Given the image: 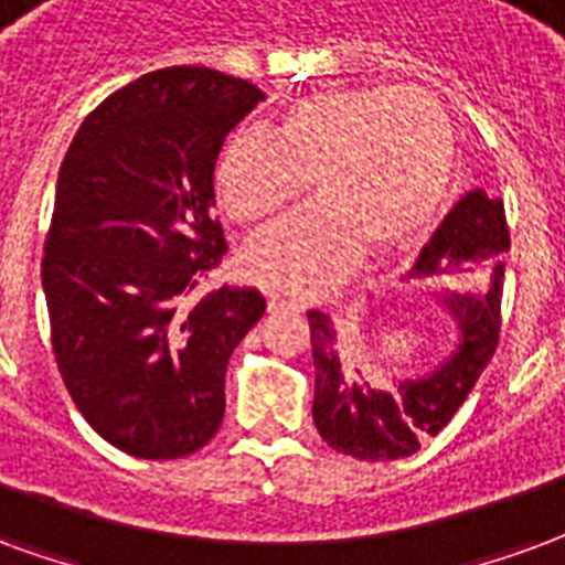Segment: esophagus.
<instances>
[{
	"label": "esophagus",
	"instance_id": "34e87169",
	"mask_svg": "<svg viewBox=\"0 0 565 565\" xmlns=\"http://www.w3.org/2000/svg\"><path fill=\"white\" fill-rule=\"evenodd\" d=\"M267 310H291V312H303L298 300L286 298V295H267Z\"/></svg>",
	"mask_w": 565,
	"mask_h": 565
}]
</instances>
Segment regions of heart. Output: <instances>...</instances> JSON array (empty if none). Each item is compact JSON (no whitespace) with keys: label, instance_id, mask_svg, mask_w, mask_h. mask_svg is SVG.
I'll return each instance as SVG.
<instances>
[{"label":"heart","instance_id":"1","mask_svg":"<svg viewBox=\"0 0 565 565\" xmlns=\"http://www.w3.org/2000/svg\"><path fill=\"white\" fill-rule=\"evenodd\" d=\"M455 129L427 93L364 86L298 98L274 141L237 131L216 162V192L234 222L253 225L303 192L316 204L243 246L241 267L262 286L322 295L358 265L361 246L409 249L446 207Z\"/></svg>","mask_w":565,"mask_h":565}]
</instances>
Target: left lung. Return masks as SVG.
<instances>
[{
	"label": "left lung",
	"mask_w": 565,
	"mask_h": 565,
	"mask_svg": "<svg viewBox=\"0 0 565 565\" xmlns=\"http://www.w3.org/2000/svg\"><path fill=\"white\" fill-rule=\"evenodd\" d=\"M509 225L500 198L472 189L448 210L424 246L409 279L469 288L484 295L439 291V307L455 319V349L434 370L394 385L358 382L340 364L331 316L310 310L312 422L333 451L358 460H401L415 455L463 406L481 370L500 343L502 258L509 253Z\"/></svg>",
	"instance_id": "1"
}]
</instances>
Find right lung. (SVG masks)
I'll return each mask as SVG.
<instances>
[{
    "label": "right lung",
    "instance_id": "1",
    "mask_svg": "<svg viewBox=\"0 0 565 565\" xmlns=\"http://www.w3.org/2000/svg\"><path fill=\"white\" fill-rule=\"evenodd\" d=\"M262 98L213 68L150 72L105 98L65 152L41 258L53 352L89 427L131 457L207 446L228 358L265 312L255 288L192 298L228 249L216 159Z\"/></svg>",
    "mask_w": 565,
    "mask_h": 565
}]
</instances>
